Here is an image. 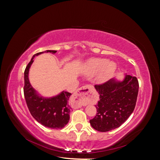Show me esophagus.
I'll return each instance as SVG.
<instances>
[{
    "mask_svg": "<svg viewBox=\"0 0 160 160\" xmlns=\"http://www.w3.org/2000/svg\"><path fill=\"white\" fill-rule=\"evenodd\" d=\"M91 89V86L88 85L77 89L72 95V99L74 101L75 108H81L82 105H85L88 100L89 93Z\"/></svg>",
    "mask_w": 160,
    "mask_h": 160,
    "instance_id": "1",
    "label": "esophagus"
}]
</instances>
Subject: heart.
Here are the masks:
<instances>
[{"mask_svg":"<svg viewBox=\"0 0 160 160\" xmlns=\"http://www.w3.org/2000/svg\"><path fill=\"white\" fill-rule=\"evenodd\" d=\"M87 69L90 73H95L99 71L98 79L103 80L111 75L116 69V65L113 62H108L103 59H93L88 61Z\"/></svg>","mask_w":160,"mask_h":160,"instance_id":"1","label":"heart"}]
</instances>
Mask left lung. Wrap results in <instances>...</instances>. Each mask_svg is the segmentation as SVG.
<instances>
[{
  "label": "left lung",
  "mask_w": 160,
  "mask_h": 160,
  "mask_svg": "<svg viewBox=\"0 0 160 160\" xmlns=\"http://www.w3.org/2000/svg\"><path fill=\"white\" fill-rule=\"evenodd\" d=\"M99 101L95 106L97 114L90 124L99 132H105L119 128L133 113L139 91L135 77L125 75L122 81L110 79L95 85Z\"/></svg>",
  "instance_id": "1"
}]
</instances>
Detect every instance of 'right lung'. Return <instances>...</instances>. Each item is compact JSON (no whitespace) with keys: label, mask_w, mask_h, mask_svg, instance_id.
I'll list each match as a JSON object with an SVG mask.
<instances>
[{"label":"right lung","mask_w":160,"mask_h":160,"mask_svg":"<svg viewBox=\"0 0 160 160\" xmlns=\"http://www.w3.org/2000/svg\"><path fill=\"white\" fill-rule=\"evenodd\" d=\"M45 52L54 54L57 51L47 50ZM45 52H37L32 57L24 72V95L31 114L38 123L51 129H62L68 123L71 108L68 104L71 93L62 91L60 94L51 98H44L38 95L32 88L28 80V71L33 62L34 57Z\"/></svg>","instance_id":"1"}]
</instances>
